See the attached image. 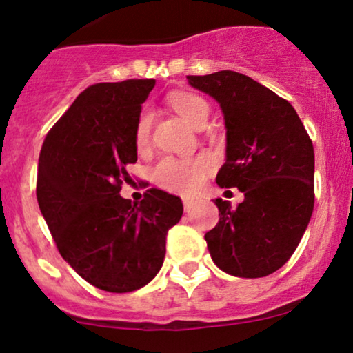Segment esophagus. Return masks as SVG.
Segmentation results:
<instances>
[{"label":"esophagus","instance_id":"esophagus-1","mask_svg":"<svg viewBox=\"0 0 353 353\" xmlns=\"http://www.w3.org/2000/svg\"><path fill=\"white\" fill-rule=\"evenodd\" d=\"M182 203H184V210H185V212H190V210L194 209L195 201H192V199H188V197H185L184 201H182Z\"/></svg>","mask_w":353,"mask_h":353}]
</instances>
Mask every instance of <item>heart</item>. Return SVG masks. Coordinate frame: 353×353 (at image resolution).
<instances>
[{
	"instance_id": "1",
	"label": "heart",
	"mask_w": 353,
	"mask_h": 353,
	"mask_svg": "<svg viewBox=\"0 0 353 353\" xmlns=\"http://www.w3.org/2000/svg\"><path fill=\"white\" fill-rule=\"evenodd\" d=\"M171 107L181 114L182 120L192 128H201L209 120L210 107L202 97L188 92H177L169 97ZM151 113L148 110L139 114L136 121L134 141L141 150L150 141ZM212 169V161L205 156L195 159H174L165 158L156 165L154 179L161 188L179 194H192L202 185L203 179Z\"/></svg>"
}]
</instances>
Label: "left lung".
Returning <instances> with one entry per match:
<instances>
[{"label": "left lung", "instance_id": "1", "mask_svg": "<svg viewBox=\"0 0 353 353\" xmlns=\"http://www.w3.org/2000/svg\"><path fill=\"white\" fill-rule=\"evenodd\" d=\"M190 87L220 105L227 130L220 188L245 195L232 203L215 199L219 223L205 233L220 270L239 278H263L291 258L314 210V148L290 101L232 70L189 75Z\"/></svg>", "mask_w": 353, "mask_h": 353}]
</instances>
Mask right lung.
I'll return each instance as SVG.
<instances>
[{"label": "right lung", "mask_w": 353, "mask_h": 353, "mask_svg": "<svg viewBox=\"0 0 353 353\" xmlns=\"http://www.w3.org/2000/svg\"><path fill=\"white\" fill-rule=\"evenodd\" d=\"M156 80L85 88L46 136L37 202L62 258L85 281L108 292L146 286L159 273L168 230L182 217L179 197L150 189L123 199L141 105Z\"/></svg>", "instance_id": "1"}]
</instances>
